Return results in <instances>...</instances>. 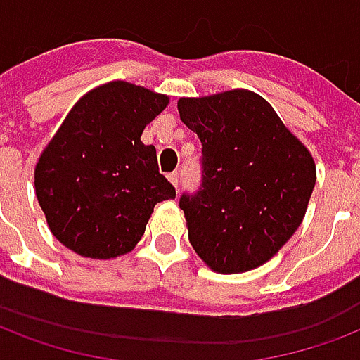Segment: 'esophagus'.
Masks as SVG:
<instances>
[{
  "label": "esophagus",
  "instance_id": "34e87169",
  "mask_svg": "<svg viewBox=\"0 0 360 360\" xmlns=\"http://www.w3.org/2000/svg\"><path fill=\"white\" fill-rule=\"evenodd\" d=\"M167 179L172 181V185H173V187H175V188L179 187V173H177V172L169 173V175H167Z\"/></svg>",
  "mask_w": 360,
  "mask_h": 360
}]
</instances>
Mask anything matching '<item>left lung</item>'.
<instances>
[{"label":"left lung","mask_w":360,"mask_h":360,"mask_svg":"<svg viewBox=\"0 0 360 360\" xmlns=\"http://www.w3.org/2000/svg\"><path fill=\"white\" fill-rule=\"evenodd\" d=\"M177 108L202 143L200 187L179 198L188 240L217 273L259 267L302 225L313 156L252 91L181 98Z\"/></svg>","instance_id":"left-lung-1"}]
</instances>
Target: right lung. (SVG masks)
Here are the masks:
<instances>
[{"label":"right lung","mask_w":360,"mask_h":360,"mask_svg":"<svg viewBox=\"0 0 360 360\" xmlns=\"http://www.w3.org/2000/svg\"><path fill=\"white\" fill-rule=\"evenodd\" d=\"M166 105V95L112 82L68 112L34 173L47 225L68 250L91 259L127 254L154 206L175 198L156 148L141 141Z\"/></svg>","instance_id":"add662e5"}]
</instances>
